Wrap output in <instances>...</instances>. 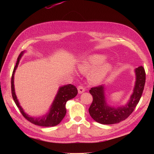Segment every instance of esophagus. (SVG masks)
I'll list each match as a JSON object with an SVG mask.
<instances>
[{
    "label": "esophagus",
    "instance_id": "34e87169",
    "mask_svg": "<svg viewBox=\"0 0 154 154\" xmlns=\"http://www.w3.org/2000/svg\"><path fill=\"white\" fill-rule=\"evenodd\" d=\"M78 93L79 94H82V93L85 92V88L83 87V86H79L78 87Z\"/></svg>",
    "mask_w": 154,
    "mask_h": 154
}]
</instances>
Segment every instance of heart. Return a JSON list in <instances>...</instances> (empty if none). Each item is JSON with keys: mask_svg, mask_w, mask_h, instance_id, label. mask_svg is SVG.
Instances as JSON below:
<instances>
[{"mask_svg": "<svg viewBox=\"0 0 154 154\" xmlns=\"http://www.w3.org/2000/svg\"><path fill=\"white\" fill-rule=\"evenodd\" d=\"M107 57L105 55L94 54L82 60L77 65L78 71L86 74L93 69L87 76L88 81L91 84L100 83L112 69L113 66L110 62H105Z\"/></svg>", "mask_w": 154, "mask_h": 154, "instance_id": "heart-1", "label": "heart"}]
</instances>
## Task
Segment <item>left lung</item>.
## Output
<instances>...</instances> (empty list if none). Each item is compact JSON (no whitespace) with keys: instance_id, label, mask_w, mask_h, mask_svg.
<instances>
[{"instance_id":"1","label":"left lung","mask_w":154,"mask_h":154,"mask_svg":"<svg viewBox=\"0 0 154 154\" xmlns=\"http://www.w3.org/2000/svg\"><path fill=\"white\" fill-rule=\"evenodd\" d=\"M134 72L136 81L133 92L125 105L115 107L107 103L105 85L91 88L89 92L93 97V101L88 112L93 119L103 125H112L122 122L132 114L142 96L146 78L142 66L135 69Z\"/></svg>"}]
</instances>
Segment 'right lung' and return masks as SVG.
I'll return each mask as SVG.
<instances>
[{
    "instance_id": "add662e5",
    "label": "right lung",
    "mask_w": 154,
    "mask_h": 154,
    "mask_svg": "<svg viewBox=\"0 0 154 154\" xmlns=\"http://www.w3.org/2000/svg\"><path fill=\"white\" fill-rule=\"evenodd\" d=\"M25 53L26 51H22L18 56L16 66L14 67L13 71L11 77V92L13 98L23 116L29 122L36 125L41 126V127H54V126L58 125L65 117L67 112L66 108L67 101L74 98L77 95L78 90L75 86L71 84L60 87L53 103L50 106L48 112L43 116H39V117L31 116L26 113L17 99L15 91V85H14V75H15L16 69L19 64L20 60Z\"/></svg>"
}]
</instances>
